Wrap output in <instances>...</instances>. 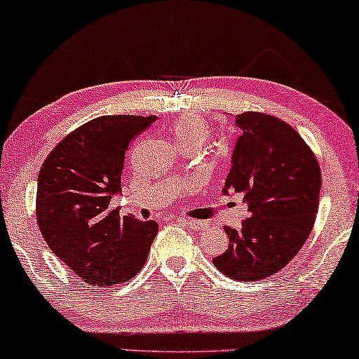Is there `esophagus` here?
Returning a JSON list of instances; mask_svg holds the SVG:
<instances>
[{
  "label": "esophagus",
  "instance_id": "1",
  "mask_svg": "<svg viewBox=\"0 0 359 359\" xmlns=\"http://www.w3.org/2000/svg\"><path fill=\"white\" fill-rule=\"evenodd\" d=\"M180 222H182L184 225H187L189 229H192V230H203V229H207V224H205V222H201V220L182 219Z\"/></svg>",
  "mask_w": 359,
  "mask_h": 359
}]
</instances>
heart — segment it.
<instances>
[{
  "instance_id": "obj_1",
  "label": "heart",
  "mask_w": 359,
  "mask_h": 359,
  "mask_svg": "<svg viewBox=\"0 0 359 359\" xmlns=\"http://www.w3.org/2000/svg\"><path fill=\"white\" fill-rule=\"evenodd\" d=\"M210 135V126L198 116H182L170 124V137L184 151H198Z\"/></svg>"
}]
</instances>
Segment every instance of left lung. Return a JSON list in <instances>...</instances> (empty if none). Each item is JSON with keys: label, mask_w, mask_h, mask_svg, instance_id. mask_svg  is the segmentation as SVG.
Masks as SVG:
<instances>
[{"label": "left lung", "mask_w": 359, "mask_h": 359, "mask_svg": "<svg viewBox=\"0 0 359 359\" xmlns=\"http://www.w3.org/2000/svg\"><path fill=\"white\" fill-rule=\"evenodd\" d=\"M242 130L232 152L224 195H242L248 219L224 226L229 248L213 265L232 280L276 273L300 252L318 212L321 172L315 154L287 122L262 112L235 116Z\"/></svg>", "instance_id": "1"}]
</instances>
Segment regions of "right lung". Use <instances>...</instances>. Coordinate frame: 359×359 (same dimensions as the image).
<instances>
[{
  "instance_id": "right-lung-1",
  "label": "right lung",
  "mask_w": 359,
  "mask_h": 359,
  "mask_svg": "<svg viewBox=\"0 0 359 359\" xmlns=\"http://www.w3.org/2000/svg\"><path fill=\"white\" fill-rule=\"evenodd\" d=\"M156 117L102 116L81 126L49 154L38 175L36 215L48 247L86 283L112 287L139 273L156 222L121 219L126 151Z\"/></svg>"
}]
</instances>
